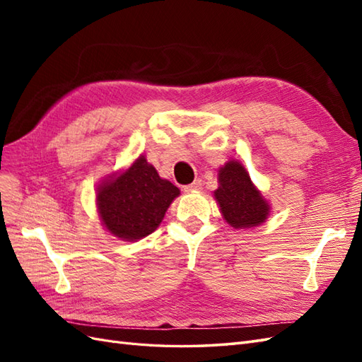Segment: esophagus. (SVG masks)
<instances>
[{"mask_svg":"<svg viewBox=\"0 0 362 362\" xmlns=\"http://www.w3.org/2000/svg\"><path fill=\"white\" fill-rule=\"evenodd\" d=\"M202 189V181L201 180H194L187 187H184L185 193H193V192H199Z\"/></svg>","mask_w":362,"mask_h":362,"instance_id":"esophagus-1","label":"esophagus"}]
</instances>
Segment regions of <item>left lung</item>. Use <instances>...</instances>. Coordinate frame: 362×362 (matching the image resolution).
Listing matches in <instances>:
<instances>
[{
	"mask_svg": "<svg viewBox=\"0 0 362 362\" xmlns=\"http://www.w3.org/2000/svg\"><path fill=\"white\" fill-rule=\"evenodd\" d=\"M218 187L213 192L225 222L235 229H249L264 223L270 204L252 182L238 160H229L217 173Z\"/></svg>",
	"mask_w": 362,
	"mask_h": 362,
	"instance_id": "8db88e82",
	"label": "left lung"
}]
</instances>
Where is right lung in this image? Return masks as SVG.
Instances as JSON below:
<instances>
[{
    "label": "right lung",
    "mask_w": 362,
    "mask_h": 362,
    "mask_svg": "<svg viewBox=\"0 0 362 362\" xmlns=\"http://www.w3.org/2000/svg\"><path fill=\"white\" fill-rule=\"evenodd\" d=\"M180 189L160 178L145 156H139L124 170L108 175L96 187V210L105 231L137 242L154 233Z\"/></svg>",
    "instance_id": "obj_1"
}]
</instances>
